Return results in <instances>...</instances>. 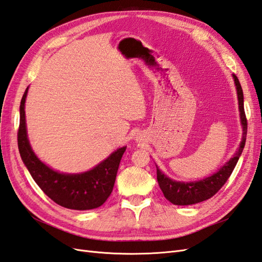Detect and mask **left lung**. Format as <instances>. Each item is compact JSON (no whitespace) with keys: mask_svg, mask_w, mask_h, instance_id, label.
Segmentation results:
<instances>
[{"mask_svg":"<svg viewBox=\"0 0 262 262\" xmlns=\"http://www.w3.org/2000/svg\"><path fill=\"white\" fill-rule=\"evenodd\" d=\"M237 90L238 105L240 112V123L243 126V138L239 144L238 150L229 161L218 169V171L210 176H207L203 180L194 182H181L169 179L157 165V179L159 182L160 188L163 192L165 199L174 205L180 206H186V205H194L210 199L214 196L219 189L223 187L224 184L227 182L232 171L237 164V162L243 153L246 143L247 136V119L244 109V94L240 82L236 75H232Z\"/></svg>","mask_w":262,"mask_h":262,"instance_id":"obj_1","label":"left lung"}]
</instances>
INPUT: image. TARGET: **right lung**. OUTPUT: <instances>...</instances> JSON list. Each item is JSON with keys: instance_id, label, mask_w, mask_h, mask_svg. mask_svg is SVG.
<instances>
[{"instance_id": "obj_1", "label": "right lung", "mask_w": 262, "mask_h": 262, "mask_svg": "<svg viewBox=\"0 0 262 262\" xmlns=\"http://www.w3.org/2000/svg\"><path fill=\"white\" fill-rule=\"evenodd\" d=\"M27 91L28 87L19 105L17 144L20 158L33 180L49 199L62 207L76 210L100 207L114 189L120 161L126 146L119 147L89 171L76 174L55 171L37 158L28 141L25 119Z\"/></svg>"}]
</instances>
